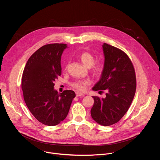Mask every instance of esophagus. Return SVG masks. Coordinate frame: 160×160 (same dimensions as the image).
I'll list each match as a JSON object with an SVG mask.
<instances>
[{"label": "esophagus", "instance_id": "obj_1", "mask_svg": "<svg viewBox=\"0 0 160 160\" xmlns=\"http://www.w3.org/2000/svg\"><path fill=\"white\" fill-rule=\"evenodd\" d=\"M84 94H82V93H80V92H76V96L77 97H80V96H83Z\"/></svg>", "mask_w": 160, "mask_h": 160}]
</instances>
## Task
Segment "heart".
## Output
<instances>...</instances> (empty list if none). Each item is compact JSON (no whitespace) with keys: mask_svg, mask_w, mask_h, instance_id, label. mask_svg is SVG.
Listing matches in <instances>:
<instances>
[{"mask_svg":"<svg viewBox=\"0 0 160 160\" xmlns=\"http://www.w3.org/2000/svg\"><path fill=\"white\" fill-rule=\"evenodd\" d=\"M95 56L89 52H83L80 56V59L83 64L90 68L92 73L96 77L101 76L104 70V64L102 61H95ZM91 83L89 79L77 80L72 83V86L78 91H84L86 86L88 85Z\"/></svg>","mask_w":160,"mask_h":160,"instance_id":"b5f03b06","label":"heart"}]
</instances>
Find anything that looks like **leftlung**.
<instances>
[{
  "label": "left lung",
  "instance_id": "obj_1",
  "mask_svg": "<svg viewBox=\"0 0 160 160\" xmlns=\"http://www.w3.org/2000/svg\"><path fill=\"white\" fill-rule=\"evenodd\" d=\"M104 70L93 87L96 91L106 90L105 98L92 96V118L98 123L109 126L119 122L129 109L136 90V77L133 64L121 49L104 43Z\"/></svg>",
  "mask_w": 160,
  "mask_h": 160
}]
</instances>
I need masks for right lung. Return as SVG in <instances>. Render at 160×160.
Instances as JSON below:
<instances>
[{"instance_id": "1", "label": "right lung", "mask_w": 160, "mask_h": 160, "mask_svg": "<svg viewBox=\"0 0 160 160\" xmlns=\"http://www.w3.org/2000/svg\"><path fill=\"white\" fill-rule=\"evenodd\" d=\"M67 48L64 43L45 45L28 59L22 75L23 98L30 111L40 123L55 126L63 121L69 112L74 91L59 94L54 82L61 75V56Z\"/></svg>"}]
</instances>
